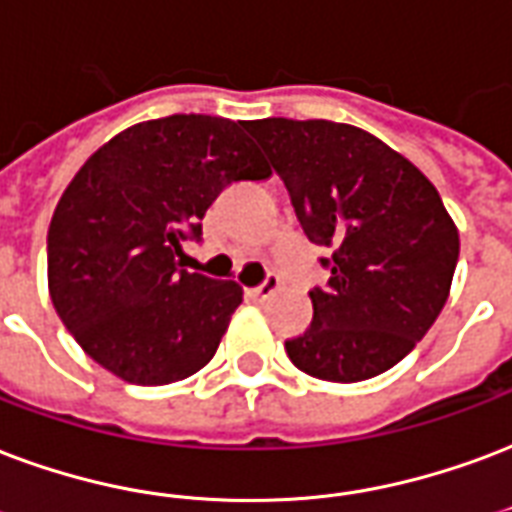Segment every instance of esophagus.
I'll list each match as a JSON object with an SVG mask.
<instances>
[{
    "instance_id": "1",
    "label": "esophagus",
    "mask_w": 512,
    "mask_h": 512,
    "mask_svg": "<svg viewBox=\"0 0 512 512\" xmlns=\"http://www.w3.org/2000/svg\"><path fill=\"white\" fill-rule=\"evenodd\" d=\"M278 288H280V280L275 278V275H270V278L264 280L261 286L251 288V297H256V299H270L272 294L278 291Z\"/></svg>"
}]
</instances>
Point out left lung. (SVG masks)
Returning a JSON list of instances; mask_svg holds the SVG:
<instances>
[{"label": "left lung", "instance_id": "1", "mask_svg": "<svg viewBox=\"0 0 512 512\" xmlns=\"http://www.w3.org/2000/svg\"><path fill=\"white\" fill-rule=\"evenodd\" d=\"M256 137L286 183L307 240L332 251L313 324L286 340L310 378L359 383L391 370L451 294L459 229L424 172L359 126L261 118Z\"/></svg>", "mask_w": 512, "mask_h": 512}]
</instances>
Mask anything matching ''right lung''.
<instances>
[{
    "instance_id": "obj_1",
    "label": "right lung",
    "mask_w": 512,
    "mask_h": 512,
    "mask_svg": "<svg viewBox=\"0 0 512 512\" xmlns=\"http://www.w3.org/2000/svg\"><path fill=\"white\" fill-rule=\"evenodd\" d=\"M270 164L245 121L175 113L88 156L48 229V294L75 343L134 386H167L213 359L242 286L178 267L207 207Z\"/></svg>"
}]
</instances>
